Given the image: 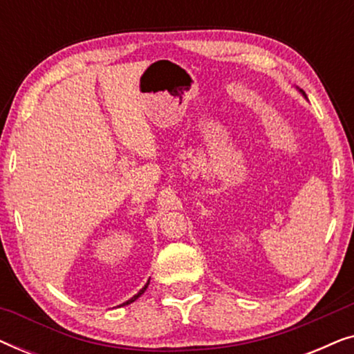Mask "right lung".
I'll list each match as a JSON object with an SVG mask.
<instances>
[{"label": "right lung", "mask_w": 354, "mask_h": 354, "mask_svg": "<svg viewBox=\"0 0 354 354\" xmlns=\"http://www.w3.org/2000/svg\"><path fill=\"white\" fill-rule=\"evenodd\" d=\"M148 283H149V282H148ZM148 283H147V285H145V287H143L142 290H140V292H138L137 295H135V297H133V298H130V299H129V301H125V303L122 304V306H125V304H130V303H133V301H135V299H137V298H140V297H142V295L145 293V290H147V287H148Z\"/></svg>", "instance_id": "obj_1"}]
</instances>
